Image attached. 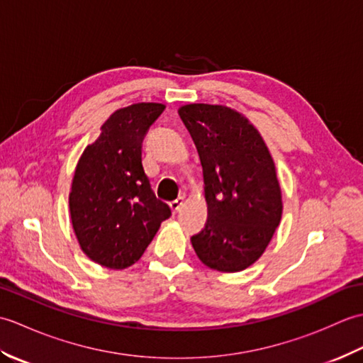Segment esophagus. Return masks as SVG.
Here are the masks:
<instances>
[{
    "label": "esophagus",
    "instance_id": "1",
    "mask_svg": "<svg viewBox=\"0 0 363 363\" xmlns=\"http://www.w3.org/2000/svg\"><path fill=\"white\" fill-rule=\"evenodd\" d=\"M182 206H184V196H179L177 199H174V201L169 203V207H172V211H173L174 213L179 212V209H181Z\"/></svg>",
    "mask_w": 363,
    "mask_h": 363
}]
</instances>
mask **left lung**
I'll return each mask as SVG.
<instances>
[{
    "mask_svg": "<svg viewBox=\"0 0 363 363\" xmlns=\"http://www.w3.org/2000/svg\"><path fill=\"white\" fill-rule=\"evenodd\" d=\"M201 160L207 221L190 238L199 260L237 273L256 262L282 217L281 186L272 154L250 120L220 104L179 107Z\"/></svg>",
    "mask_w": 363,
    "mask_h": 363,
    "instance_id": "left-lung-1",
    "label": "left lung"
}]
</instances>
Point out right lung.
I'll use <instances>...</instances> for the list:
<instances>
[{"label": "right lung", "instance_id": "add662e5", "mask_svg": "<svg viewBox=\"0 0 363 363\" xmlns=\"http://www.w3.org/2000/svg\"><path fill=\"white\" fill-rule=\"evenodd\" d=\"M164 109L135 103L115 111L76 165L68 196L73 230L82 252L101 267L135 264L172 215L142 165V142Z\"/></svg>", "mask_w": 363, "mask_h": 363}]
</instances>
